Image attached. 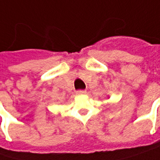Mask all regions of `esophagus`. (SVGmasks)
<instances>
[{
  "instance_id": "1",
  "label": "esophagus",
  "mask_w": 160,
  "mask_h": 160,
  "mask_svg": "<svg viewBox=\"0 0 160 160\" xmlns=\"http://www.w3.org/2000/svg\"><path fill=\"white\" fill-rule=\"evenodd\" d=\"M76 94L77 95H84V94H86V91L85 90H82V89H80V90H77L76 91Z\"/></svg>"
}]
</instances>
